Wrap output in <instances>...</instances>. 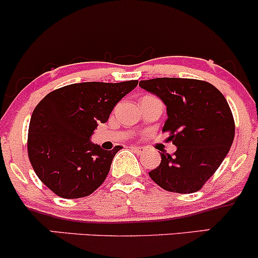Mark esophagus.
<instances>
[{"instance_id": "obj_1", "label": "esophagus", "mask_w": 258, "mask_h": 258, "mask_svg": "<svg viewBox=\"0 0 258 258\" xmlns=\"http://www.w3.org/2000/svg\"><path fill=\"white\" fill-rule=\"evenodd\" d=\"M130 149H132L133 151H134L135 153H138V155H141V153H143V152L145 151L144 147L137 146V145H132V146H130Z\"/></svg>"}]
</instances>
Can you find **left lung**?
<instances>
[{"instance_id":"8db88e82","label":"left lung","mask_w":258,"mask_h":258,"mask_svg":"<svg viewBox=\"0 0 258 258\" xmlns=\"http://www.w3.org/2000/svg\"><path fill=\"white\" fill-rule=\"evenodd\" d=\"M140 88L166 103L169 133L176 151L161 153V163L149 173L162 189L191 194L216 173L233 144L235 123L223 94L212 84L184 78L141 80Z\"/></svg>"}]
</instances>
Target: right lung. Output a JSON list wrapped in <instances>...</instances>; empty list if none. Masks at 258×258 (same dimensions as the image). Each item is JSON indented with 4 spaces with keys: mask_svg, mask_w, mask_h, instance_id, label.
<instances>
[{
    "mask_svg": "<svg viewBox=\"0 0 258 258\" xmlns=\"http://www.w3.org/2000/svg\"><path fill=\"white\" fill-rule=\"evenodd\" d=\"M138 83L71 84L37 103L29 124L28 156L52 192L63 199L85 198L105 181L121 147L107 151L90 143V137Z\"/></svg>",
    "mask_w": 258,
    "mask_h": 258,
    "instance_id": "right-lung-1",
    "label": "right lung"
}]
</instances>
